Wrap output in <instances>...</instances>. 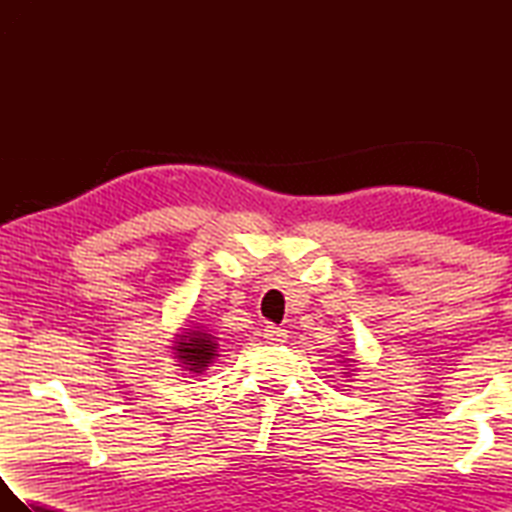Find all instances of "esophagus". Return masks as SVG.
I'll list each match as a JSON object with an SVG mask.
<instances>
[{
    "label": "esophagus",
    "instance_id": "34e87169",
    "mask_svg": "<svg viewBox=\"0 0 512 512\" xmlns=\"http://www.w3.org/2000/svg\"><path fill=\"white\" fill-rule=\"evenodd\" d=\"M264 336H266V341H268V343L279 345V343H286V339H288V332H286V330H281V328H275V325H266Z\"/></svg>",
    "mask_w": 512,
    "mask_h": 512
}]
</instances>
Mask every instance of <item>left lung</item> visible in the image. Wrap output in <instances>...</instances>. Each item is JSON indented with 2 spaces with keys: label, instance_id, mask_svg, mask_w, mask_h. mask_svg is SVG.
<instances>
[{
  "label": "left lung",
  "instance_id": "1",
  "mask_svg": "<svg viewBox=\"0 0 512 512\" xmlns=\"http://www.w3.org/2000/svg\"><path fill=\"white\" fill-rule=\"evenodd\" d=\"M339 363H343V367H345V376H352V372H356V367H354V358H343V361H339Z\"/></svg>",
  "mask_w": 512,
  "mask_h": 512
}]
</instances>
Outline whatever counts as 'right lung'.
Returning <instances> with one entry per match:
<instances>
[{
    "mask_svg": "<svg viewBox=\"0 0 512 512\" xmlns=\"http://www.w3.org/2000/svg\"><path fill=\"white\" fill-rule=\"evenodd\" d=\"M217 336H213L211 330H206L204 325L195 323L193 328H180V334H176L173 339L171 354L176 361L180 363L184 374H195L200 376L206 367L213 363V358H217Z\"/></svg>",
    "mask_w": 512,
    "mask_h": 512,
    "instance_id": "1",
    "label": "right lung"
}]
</instances>
